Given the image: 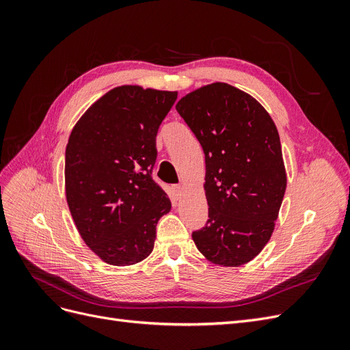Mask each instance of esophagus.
<instances>
[{
    "instance_id": "obj_1",
    "label": "esophagus",
    "mask_w": 350,
    "mask_h": 350,
    "mask_svg": "<svg viewBox=\"0 0 350 350\" xmlns=\"http://www.w3.org/2000/svg\"><path fill=\"white\" fill-rule=\"evenodd\" d=\"M174 189H175L176 196H181V194L184 193V185H175V187H174Z\"/></svg>"
}]
</instances>
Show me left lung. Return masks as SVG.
<instances>
[{"mask_svg":"<svg viewBox=\"0 0 350 350\" xmlns=\"http://www.w3.org/2000/svg\"><path fill=\"white\" fill-rule=\"evenodd\" d=\"M206 156L208 219L193 232L198 251L221 267H238L266 247L286 191L276 125L251 94L211 83L176 103Z\"/></svg>","mask_w":350,"mask_h":350,"instance_id":"obj_1","label":"left lung"}]
</instances>
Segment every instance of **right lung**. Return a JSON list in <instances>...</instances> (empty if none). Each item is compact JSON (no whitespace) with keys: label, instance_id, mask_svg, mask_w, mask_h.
Wrapping results in <instances>:
<instances>
[{"label":"right lung","instance_id":"right-lung-1","mask_svg":"<svg viewBox=\"0 0 350 350\" xmlns=\"http://www.w3.org/2000/svg\"><path fill=\"white\" fill-rule=\"evenodd\" d=\"M178 92L120 86L74 125L66 149V197L80 237L111 266L150 256L171 200L152 178L156 135Z\"/></svg>","mask_w":350,"mask_h":350}]
</instances>
